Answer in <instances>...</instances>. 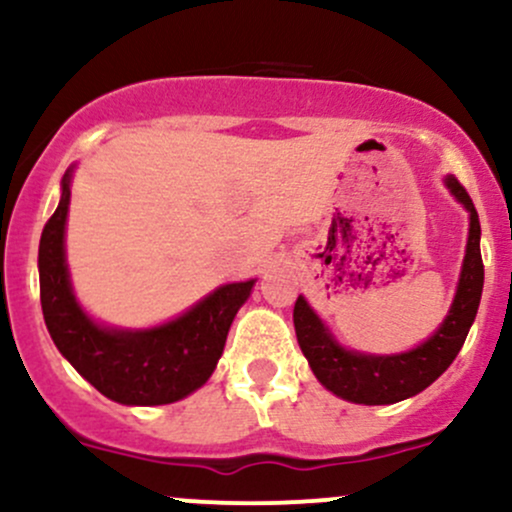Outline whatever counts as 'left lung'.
<instances>
[{
    "label": "left lung",
    "mask_w": 512,
    "mask_h": 512,
    "mask_svg": "<svg viewBox=\"0 0 512 512\" xmlns=\"http://www.w3.org/2000/svg\"><path fill=\"white\" fill-rule=\"evenodd\" d=\"M448 190L469 211V238L467 255L462 262L460 284L455 301L443 325L424 342L407 354L395 356H368L349 351L332 339L330 330L320 322L303 296L293 305V325L301 351L308 358L315 378L337 397L356 404H395L402 399L419 395L433 380L448 370L460 354L469 327L477 317L481 289H484V262H481L479 214L472 197L460 185L455 175L445 178Z\"/></svg>",
    "instance_id": "obj_1"
}]
</instances>
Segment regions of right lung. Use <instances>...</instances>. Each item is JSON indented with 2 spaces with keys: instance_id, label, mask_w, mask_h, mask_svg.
<instances>
[{
  "instance_id": "right-lung-1",
  "label": "right lung",
  "mask_w": 512,
  "mask_h": 512,
  "mask_svg": "<svg viewBox=\"0 0 512 512\" xmlns=\"http://www.w3.org/2000/svg\"><path fill=\"white\" fill-rule=\"evenodd\" d=\"M69 180L43 228L38 248L40 305L45 325L60 354L101 395L120 404H170L202 387L214 373L238 308L248 301L252 281L226 284L185 315L151 330H110L88 317L76 303L64 260V223L69 209Z\"/></svg>"
}]
</instances>
